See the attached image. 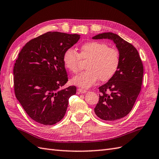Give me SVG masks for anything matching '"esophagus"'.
I'll return each instance as SVG.
<instances>
[{
  "instance_id": "obj_1",
  "label": "esophagus",
  "mask_w": 159,
  "mask_h": 159,
  "mask_svg": "<svg viewBox=\"0 0 159 159\" xmlns=\"http://www.w3.org/2000/svg\"><path fill=\"white\" fill-rule=\"evenodd\" d=\"M77 91H78L79 93H86L87 90L85 89H77Z\"/></svg>"
}]
</instances>
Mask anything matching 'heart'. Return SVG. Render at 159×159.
Instances as JSON below:
<instances>
[{
  "label": "heart",
  "mask_w": 159,
  "mask_h": 159,
  "mask_svg": "<svg viewBox=\"0 0 159 159\" xmlns=\"http://www.w3.org/2000/svg\"><path fill=\"white\" fill-rule=\"evenodd\" d=\"M82 60H87L85 71L72 79V83L82 88H90L99 78L101 82L110 80L117 73L120 64L119 52L101 41H90L84 43L80 53L73 48L66 49L62 56L65 67L70 72L76 73L80 70Z\"/></svg>",
  "instance_id": "heart-1"
}]
</instances>
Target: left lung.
<instances>
[{
	"label": "left lung",
	"mask_w": 159,
	"mask_h": 159,
	"mask_svg": "<svg viewBox=\"0 0 159 159\" xmlns=\"http://www.w3.org/2000/svg\"><path fill=\"white\" fill-rule=\"evenodd\" d=\"M93 39H109L118 49L120 64L117 73L108 82L98 88L101 94L94 108L98 118L114 121L124 118L131 111L142 89L143 66L138 51L118 34L105 33Z\"/></svg>",
	"instance_id": "obj_1"
}]
</instances>
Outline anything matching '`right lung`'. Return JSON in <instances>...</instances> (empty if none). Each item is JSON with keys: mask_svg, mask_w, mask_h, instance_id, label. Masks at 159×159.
<instances>
[{"mask_svg": "<svg viewBox=\"0 0 159 159\" xmlns=\"http://www.w3.org/2000/svg\"><path fill=\"white\" fill-rule=\"evenodd\" d=\"M80 37L48 32L27 42L19 53L13 68L14 91L33 120L53 125L64 117L76 87L61 89L68 82L62 56Z\"/></svg>", "mask_w": 159, "mask_h": 159, "instance_id": "1", "label": "right lung"}]
</instances>
